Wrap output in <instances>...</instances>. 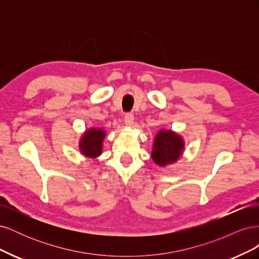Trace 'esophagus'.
Returning <instances> with one entry per match:
<instances>
[{
	"label": "esophagus",
	"instance_id": "esophagus-1",
	"mask_svg": "<svg viewBox=\"0 0 259 259\" xmlns=\"http://www.w3.org/2000/svg\"><path fill=\"white\" fill-rule=\"evenodd\" d=\"M124 122L125 124L127 125V126H133V124H134V114L133 113H126L124 116Z\"/></svg>",
	"mask_w": 259,
	"mask_h": 259
}]
</instances>
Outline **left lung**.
I'll use <instances>...</instances> for the list:
<instances>
[{
	"label": "left lung",
	"mask_w": 259,
	"mask_h": 259,
	"mask_svg": "<svg viewBox=\"0 0 259 259\" xmlns=\"http://www.w3.org/2000/svg\"><path fill=\"white\" fill-rule=\"evenodd\" d=\"M184 150L183 136L173 130L162 128L154 136L151 158L159 167H166L182 158Z\"/></svg>",
	"instance_id": "1"
}]
</instances>
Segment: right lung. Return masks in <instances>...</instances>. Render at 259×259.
<instances>
[{
  "mask_svg": "<svg viewBox=\"0 0 259 259\" xmlns=\"http://www.w3.org/2000/svg\"><path fill=\"white\" fill-rule=\"evenodd\" d=\"M106 131L101 127H90L84 131L80 137V153L88 159H96L103 153Z\"/></svg>",
  "mask_w": 259,
  "mask_h": 259,
  "instance_id": "1",
  "label": "right lung"
}]
</instances>
